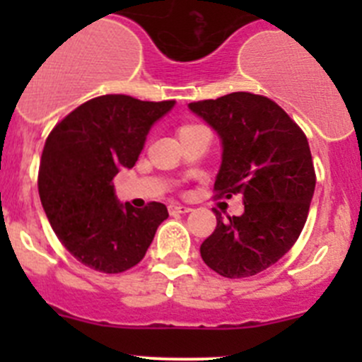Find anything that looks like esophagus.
<instances>
[{
    "mask_svg": "<svg viewBox=\"0 0 362 362\" xmlns=\"http://www.w3.org/2000/svg\"><path fill=\"white\" fill-rule=\"evenodd\" d=\"M192 208L185 206V204H177V203H171L168 204V211H170L171 215H177V214H189Z\"/></svg>",
    "mask_w": 362,
    "mask_h": 362,
    "instance_id": "1",
    "label": "esophagus"
}]
</instances>
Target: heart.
<instances>
[{
	"label": "heart",
	"instance_id": "heart-1",
	"mask_svg": "<svg viewBox=\"0 0 362 362\" xmlns=\"http://www.w3.org/2000/svg\"><path fill=\"white\" fill-rule=\"evenodd\" d=\"M182 127H187V126H182ZM182 127H180V129H182Z\"/></svg>",
	"mask_w": 362,
	"mask_h": 362
}]
</instances>
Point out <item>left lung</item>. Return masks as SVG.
<instances>
[{
  "mask_svg": "<svg viewBox=\"0 0 362 362\" xmlns=\"http://www.w3.org/2000/svg\"><path fill=\"white\" fill-rule=\"evenodd\" d=\"M222 140L215 198L240 194L245 211L222 221L199 247L204 264L245 279L282 259L305 228L315 168L301 127L269 98L231 93L189 103Z\"/></svg>",
  "mask_w": 362,
  "mask_h": 362,
  "instance_id": "8db88e82",
  "label": "left lung"
}]
</instances>
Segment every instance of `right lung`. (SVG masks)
<instances>
[{
  "label": "right lung",
  "mask_w": 362,
  "mask_h": 362,
  "mask_svg": "<svg viewBox=\"0 0 362 362\" xmlns=\"http://www.w3.org/2000/svg\"><path fill=\"white\" fill-rule=\"evenodd\" d=\"M173 105L105 94L50 131L40 160V199L59 242L87 268L122 273L136 266L168 218L163 203L120 204L112 180L134 166L151 126Z\"/></svg>",
  "instance_id": "1"
}]
</instances>
